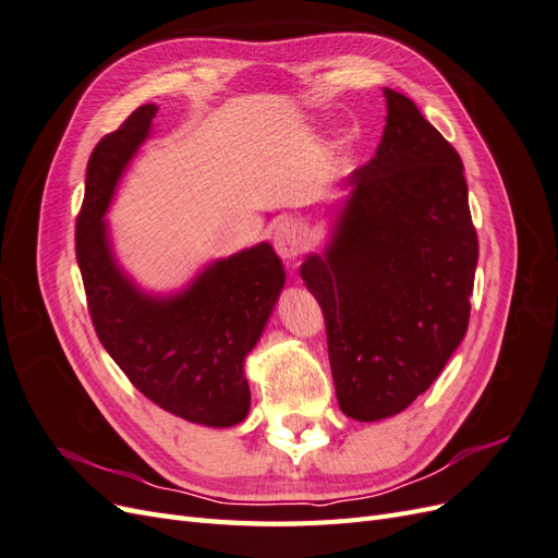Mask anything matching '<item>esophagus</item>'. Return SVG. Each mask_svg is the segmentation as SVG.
<instances>
[{
    "label": "esophagus",
    "instance_id": "esophagus-1",
    "mask_svg": "<svg viewBox=\"0 0 558 558\" xmlns=\"http://www.w3.org/2000/svg\"><path fill=\"white\" fill-rule=\"evenodd\" d=\"M275 248L286 263L298 258L305 251V232L293 221L279 223V228L275 230Z\"/></svg>",
    "mask_w": 558,
    "mask_h": 558
}]
</instances>
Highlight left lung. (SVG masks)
Wrapping results in <instances>:
<instances>
[{"label":"left lung","instance_id":"obj_1","mask_svg":"<svg viewBox=\"0 0 558 558\" xmlns=\"http://www.w3.org/2000/svg\"><path fill=\"white\" fill-rule=\"evenodd\" d=\"M375 158L353 170L326 256L300 267L326 316L337 402L393 416L442 373L470 320L480 256L456 148L391 88Z\"/></svg>","mask_w":558,"mask_h":558}]
</instances>
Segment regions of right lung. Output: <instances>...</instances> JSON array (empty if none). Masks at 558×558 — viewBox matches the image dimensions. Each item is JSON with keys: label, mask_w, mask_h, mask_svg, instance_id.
<instances>
[{"label": "right lung", "mask_w": 558, "mask_h": 558, "mask_svg": "<svg viewBox=\"0 0 558 558\" xmlns=\"http://www.w3.org/2000/svg\"><path fill=\"white\" fill-rule=\"evenodd\" d=\"M156 105L134 109L93 148L76 216V260L99 342L158 408L228 428L248 414L244 359L283 286L275 248L258 244L209 265L174 298L140 293L118 269L102 216L118 179L146 140Z\"/></svg>", "instance_id": "obj_1"}]
</instances>
